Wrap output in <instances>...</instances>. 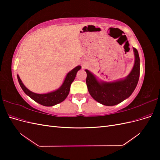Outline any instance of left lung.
I'll return each instance as SVG.
<instances>
[{"instance_id": "8db88e82", "label": "left lung", "mask_w": 160, "mask_h": 160, "mask_svg": "<svg viewBox=\"0 0 160 160\" xmlns=\"http://www.w3.org/2000/svg\"><path fill=\"white\" fill-rule=\"evenodd\" d=\"M133 50L135 56L133 69L123 79L109 82L99 81L91 71L85 69L86 83L89 93L99 103L107 106L115 105L128 99L132 94L138 85L140 71L138 51L135 48H133Z\"/></svg>"}]
</instances>
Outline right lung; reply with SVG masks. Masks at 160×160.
<instances>
[{"label":"right lung","mask_w":160,"mask_h":160,"mask_svg":"<svg viewBox=\"0 0 160 160\" xmlns=\"http://www.w3.org/2000/svg\"><path fill=\"white\" fill-rule=\"evenodd\" d=\"M81 69V67L80 65L75 67L74 69H72L67 74L63 83H62L59 89L49 92V93L43 94L34 93V92H32L29 89H28L25 85L22 83L18 75H17V79L19 85H20L22 89L25 92L26 95L30 97L32 99L36 101L37 103L42 105L49 107V106H53L61 103L62 101H63L67 98V97L68 96L69 93L71 85L75 78L77 71Z\"/></svg>","instance_id":"right-lung-1"}]
</instances>
